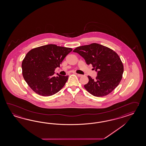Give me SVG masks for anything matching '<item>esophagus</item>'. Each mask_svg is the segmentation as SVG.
Masks as SVG:
<instances>
[{
	"label": "esophagus",
	"instance_id": "34e87169",
	"mask_svg": "<svg viewBox=\"0 0 146 146\" xmlns=\"http://www.w3.org/2000/svg\"><path fill=\"white\" fill-rule=\"evenodd\" d=\"M76 75L78 76H79V77H81V76H82V75L80 74H76Z\"/></svg>",
	"mask_w": 146,
	"mask_h": 146
}]
</instances>
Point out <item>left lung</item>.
<instances>
[{"label": "left lung", "instance_id": "obj_1", "mask_svg": "<svg viewBox=\"0 0 146 146\" xmlns=\"http://www.w3.org/2000/svg\"><path fill=\"white\" fill-rule=\"evenodd\" d=\"M73 52L78 53L91 64L97 72L96 79L88 76L89 82L85 89L96 96H104L110 93L121 81L123 65L119 55L113 50L97 43L78 47Z\"/></svg>", "mask_w": 146, "mask_h": 146}]
</instances>
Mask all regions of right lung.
<instances>
[{"mask_svg":"<svg viewBox=\"0 0 146 146\" xmlns=\"http://www.w3.org/2000/svg\"><path fill=\"white\" fill-rule=\"evenodd\" d=\"M71 48L48 44L36 47L26 54L22 62L23 75L29 87L37 94L50 96L58 92L68 81V76L56 74L55 70Z\"/></svg>","mask_w":146,"mask_h":146,"instance_id":"obj_1","label":"right lung"}]
</instances>
